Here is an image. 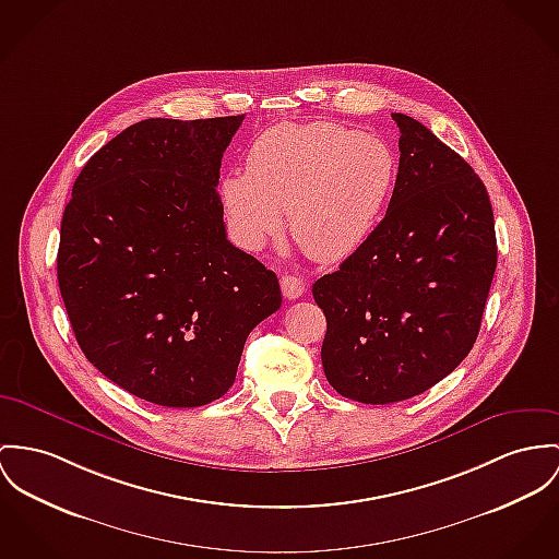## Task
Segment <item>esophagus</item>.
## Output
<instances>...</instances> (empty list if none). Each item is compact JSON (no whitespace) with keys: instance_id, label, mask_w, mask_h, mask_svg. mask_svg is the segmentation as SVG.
I'll use <instances>...</instances> for the list:
<instances>
[{"instance_id":"obj_1","label":"esophagus","mask_w":559,"mask_h":559,"mask_svg":"<svg viewBox=\"0 0 559 559\" xmlns=\"http://www.w3.org/2000/svg\"><path fill=\"white\" fill-rule=\"evenodd\" d=\"M281 289H283V296L287 298V300H298L304 296V292H306V283L298 278V276H292V274H285L283 278H281Z\"/></svg>"}]
</instances>
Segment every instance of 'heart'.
<instances>
[{"mask_svg": "<svg viewBox=\"0 0 559 559\" xmlns=\"http://www.w3.org/2000/svg\"><path fill=\"white\" fill-rule=\"evenodd\" d=\"M397 159L385 140L338 123H281L265 129L247 157V174L221 185L229 221L245 247L259 249L289 231L321 263L357 253L385 216Z\"/></svg>", "mask_w": 559, "mask_h": 559, "instance_id": "heart-1", "label": "heart"}]
</instances>
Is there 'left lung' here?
Returning a JSON list of instances; mask_svg holds the SVG:
<instances>
[{
	"label": "left lung",
	"mask_w": 559,
	"mask_h": 559,
	"mask_svg": "<svg viewBox=\"0 0 559 559\" xmlns=\"http://www.w3.org/2000/svg\"><path fill=\"white\" fill-rule=\"evenodd\" d=\"M400 166L374 236L312 285L330 385L364 404L428 391L471 353L493 281V211L471 164L393 112Z\"/></svg>",
	"instance_id": "1"
}]
</instances>
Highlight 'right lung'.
Here are the masks:
<instances>
[{"instance_id":"add662e5","label":"right lung","mask_w":559,"mask_h":559,"mask_svg":"<svg viewBox=\"0 0 559 559\" xmlns=\"http://www.w3.org/2000/svg\"><path fill=\"white\" fill-rule=\"evenodd\" d=\"M242 121H140L86 162L63 211L57 278L74 336L106 379L159 406L225 395L283 301L276 274L225 234L218 170Z\"/></svg>"}]
</instances>
